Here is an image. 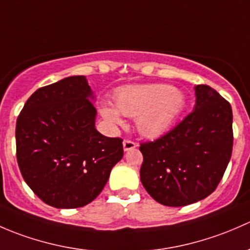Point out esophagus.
<instances>
[{"label": "esophagus", "mask_w": 250, "mask_h": 250, "mask_svg": "<svg viewBox=\"0 0 250 250\" xmlns=\"http://www.w3.org/2000/svg\"><path fill=\"white\" fill-rule=\"evenodd\" d=\"M123 146H124V150L127 151V150H131V149L136 148V146H137V143L133 142V141L131 140H125L124 142H123Z\"/></svg>", "instance_id": "1"}]
</instances>
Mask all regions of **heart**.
<instances>
[{
	"instance_id": "heart-1",
	"label": "heart",
	"mask_w": 250,
	"mask_h": 250,
	"mask_svg": "<svg viewBox=\"0 0 250 250\" xmlns=\"http://www.w3.org/2000/svg\"><path fill=\"white\" fill-rule=\"evenodd\" d=\"M115 104L120 113L137 117V128L148 137H156L166 132L184 109V95L167 84L126 87L118 92ZM102 115L112 126L123 124L119 112L113 107L102 108Z\"/></svg>"
}]
</instances>
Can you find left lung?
<instances>
[{"label":"left lung","instance_id":"8db88e82","mask_svg":"<svg viewBox=\"0 0 250 250\" xmlns=\"http://www.w3.org/2000/svg\"><path fill=\"white\" fill-rule=\"evenodd\" d=\"M196 104L178 125L141 143L140 176L155 201L182 207L206 199L221 181L232 154V109L213 87L195 86Z\"/></svg>","mask_w":250,"mask_h":250}]
</instances>
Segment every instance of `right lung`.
<instances>
[{"label": "right lung", "mask_w": 250, "mask_h": 250, "mask_svg": "<svg viewBox=\"0 0 250 250\" xmlns=\"http://www.w3.org/2000/svg\"><path fill=\"white\" fill-rule=\"evenodd\" d=\"M84 76L40 87L17 119V160L43 202L78 208L94 201L124 155L122 138L95 128L96 108Z\"/></svg>", "instance_id": "add662e5"}]
</instances>
